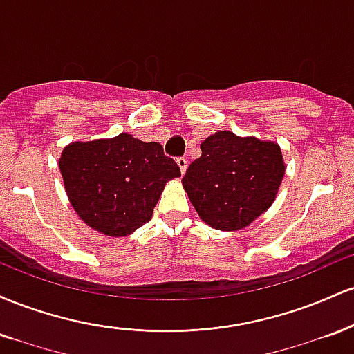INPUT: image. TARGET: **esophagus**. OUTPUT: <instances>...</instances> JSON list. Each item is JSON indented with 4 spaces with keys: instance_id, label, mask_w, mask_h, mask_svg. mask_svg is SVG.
<instances>
[{
    "instance_id": "1",
    "label": "esophagus",
    "mask_w": 354,
    "mask_h": 354,
    "mask_svg": "<svg viewBox=\"0 0 354 354\" xmlns=\"http://www.w3.org/2000/svg\"><path fill=\"white\" fill-rule=\"evenodd\" d=\"M176 163H178V166H180V171L185 174L186 168H188V160H186V158H178Z\"/></svg>"
}]
</instances>
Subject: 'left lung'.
<instances>
[{
	"label": "left lung",
	"mask_w": 354,
	"mask_h": 354,
	"mask_svg": "<svg viewBox=\"0 0 354 354\" xmlns=\"http://www.w3.org/2000/svg\"><path fill=\"white\" fill-rule=\"evenodd\" d=\"M200 148L181 183L206 225L238 231L266 213L286 169L278 143L218 131Z\"/></svg>",
	"instance_id": "obj_1"
}]
</instances>
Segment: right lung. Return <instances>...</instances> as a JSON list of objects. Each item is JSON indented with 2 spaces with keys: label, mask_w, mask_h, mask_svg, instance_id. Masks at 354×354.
Returning a JSON list of instances; mask_svg holds the SVG:
<instances>
[{
  "label": "right lung",
  "mask_w": 354,
  "mask_h": 354,
  "mask_svg": "<svg viewBox=\"0 0 354 354\" xmlns=\"http://www.w3.org/2000/svg\"><path fill=\"white\" fill-rule=\"evenodd\" d=\"M58 163L73 209L89 228L111 238L148 223L166 183L181 176L163 146L128 133L70 143Z\"/></svg>",
  "instance_id": "obj_1"
}]
</instances>
